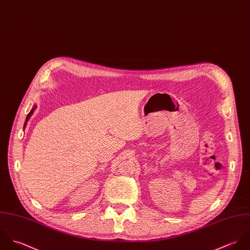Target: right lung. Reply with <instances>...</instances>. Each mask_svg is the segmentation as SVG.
<instances>
[{"mask_svg": "<svg viewBox=\"0 0 250 250\" xmlns=\"http://www.w3.org/2000/svg\"><path fill=\"white\" fill-rule=\"evenodd\" d=\"M36 108H37V105L35 104L34 106H33V108L31 109V111H30V113L27 115V117H26V121H25V124H24V129H25V127H26V125H27V123H28V121L30 120V118H31V116L34 114V111L36 110Z\"/></svg>", "mask_w": 250, "mask_h": 250, "instance_id": "add662e5", "label": "right lung"}]
</instances>
